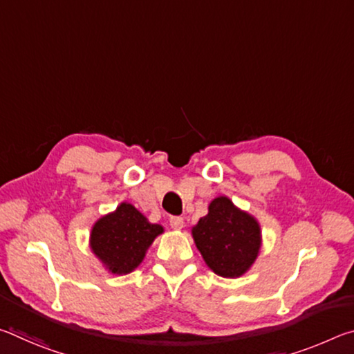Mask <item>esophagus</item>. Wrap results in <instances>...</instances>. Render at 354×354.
<instances>
[{
	"mask_svg": "<svg viewBox=\"0 0 354 354\" xmlns=\"http://www.w3.org/2000/svg\"><path fill=\"white\" fill-rule=\"evenodd\" d=\"M170 226L173 230H183L184 227V218L183 217H170Z\"/></svg>",
	"mask_w": 354,
	"mask_h": 354,
	"instance_id": "34e87169",
	"label": "esophagus"
}]
</instances>
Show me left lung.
Listing matches in <instances>:
<instances>
[{"mask_svg":"<svg viewBox=\"0 0 354 354\" xmlns=\"http://www.w3.org/2000/svg\"><path fill=\"white\" fill-rule=\"evenodd\" d=\"M192 237L206 266L221 278H241L262 247L259 221L225 195L209 203L207 214L192 226Z\"/></svg>","mask_w":354,"mask_h":354,"instance_id":"left-lung-1","label":"left lung"}]
</instances>
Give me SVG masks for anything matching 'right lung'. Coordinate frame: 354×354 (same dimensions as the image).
<instances>
[{
    "mask_svg": "<svg viewBox=\"0 0 354 354\" xmlns=\"http://www.w3.org/2000/svg\"><path fill=\"white\" fill-rule=\"evenodd\" d=\"M162 232V225L151 223L139 209L123 201L92 225L88 247L107 272L120 277L140 266L154 239Z\"/></svg>",
    "mask_w": 354,
    "mask_h": 354,
    "instance_id": "1",
    "label": "right lung"
}]
</instances>
